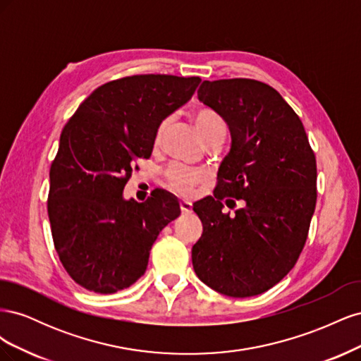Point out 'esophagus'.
Segmentation results:
<instances>
[{"label":"esophagus","mask_w":361,"mask_h":361,"mask_svg":"<svg viewBox=\"0 0 361 361\" xmlns=\"http://www.w3.org/2000/svg\"><path fill=\"white\" fill-rule=\"evenodd\" d=\"M180 211H182V214H190L191 211H192V204H191V202H188V200H180Z\"/></svg>","instance_id":"1"}]
</instances>
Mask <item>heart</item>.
Instances as JSON below:
<instances>
[{"label": "heart", "instance_id": "1", "mask_svg": "<svg viewBox=\"0 0 361 361\" xmlns=\"http://www.w3.org/2000/svg\"><path fill=\"white\" fill-rule=\"evenodd\" d=\"M191 120L192 125L197 130V134L203 140V143L206 140L214 138V137H223L226 135V122L224 118L218 114L214 108L211 106H195L191 111ZM164 128H166V122L161 123V126L157 130L155 135V146L159 145L161 135L164 133ZM203 173L192 170L188 167H182V166H171L167 171V185L169 188L176 191L183 195H190L194 190V187L197 183L203 180Z\"/></svg>", "mask_w": 361, "mask_h": 361}]
</instances>
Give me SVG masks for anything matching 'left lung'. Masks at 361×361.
<instances>
[{"label":"left lung","mask_w":361,"mask_h":361,"mask_svg":"<svg viewBox=\"0 0 361 361\" xmlns=\"http://www.w3.org/2000/svg\"><path fill=\"white\" fill-rule=\"evenodd\" d=\"M199 101L220 114L232 145L212 195L195 202L203 232L195 274L227 297L264 293L297 264L316 204V159L304 126L281 94L256 80L203 81ZM243 206L224 214L226 204Z\"/></svg>","instance_id":"8db88e82"}]
</instances>
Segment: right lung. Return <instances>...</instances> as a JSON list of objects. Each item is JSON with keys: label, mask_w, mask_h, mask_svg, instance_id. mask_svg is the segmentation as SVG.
Instances as JSON below:
<instances>
[{"label": "right lung", "mask_w": 361, "mask_h": 361, "mask_svg": "<svg viewBox=\"0 0 361 361\" xmlns=\"http://www.w3.org/2000/svg\"><path fill=\"white\" fill-rule=\"evenodd\" d=\"M199 76L134 75L87 97L60 135L48 215L64 269L87 290L114 293L145 274L159 232L180 215L173 194L123 197L135 158H150L164 118L187 104Z\"/></svg>", "instance_id": "add662e5"}]
</instances>
